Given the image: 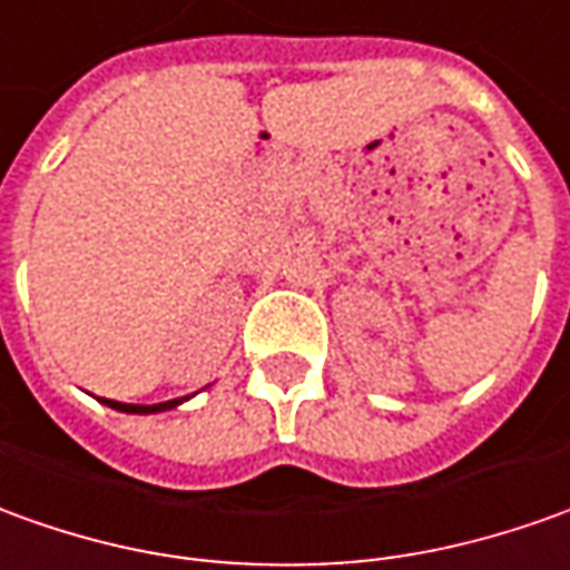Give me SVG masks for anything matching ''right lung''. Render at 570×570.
Instances as JSON below:
<instances>
[{"label": "right lung", "mask_w": 570, "mask_h": 570, "mask_svg": "<svg viewBox=\"0 0 570 570\" xmlns=\"http://www.w3.org/2000/svg\"><path fill=\"white\" fill-rule=\"evenodd\" d=\"M184 399H171V402H158V405H127V402H115V399H106V405L118 409V412H130V415H149V412H165V409H174L180 405Z\"/></svg>", "instance_id": "add662e5"}]
</instances>
